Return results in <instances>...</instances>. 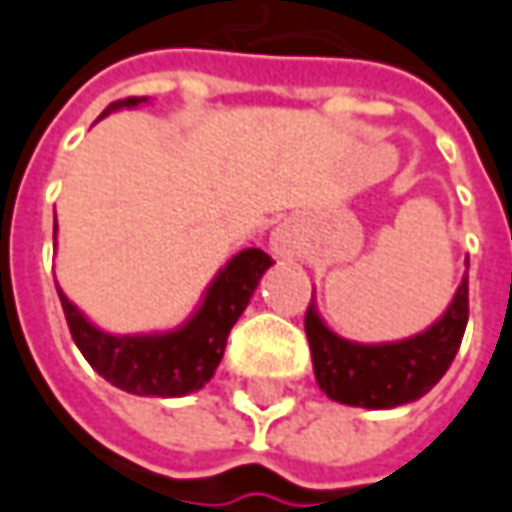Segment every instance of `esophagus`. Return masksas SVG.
<instances>
[{"label": "esophagus", "instance_id": "34e87169", "mask_svg": "<svg viewBox=\"0 0 512 512\" xmlns=\"http://www.w3.org/2000/svg\"><path fill=\"white\" fill-rule=\"evenodd\" d=\"M297 235L291 232V226H277L272 232V252L277 257H294L297 255Z\"/></svg>", "mask_w": 512, "mask_h": 512}]
</instances>
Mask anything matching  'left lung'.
I'll list each match as a JSON object with an SVG mask.
<instances>
[{
  "instance_id": "1",
  "label": "left lung",
  "mask_w": 512,
  "mask_h": 512,
  "mask_svg": "<svg viewBox=\"0 0 512 512\" xmlns=\"http://www.w3.org/2000/svg\"><path fill=\"white\" fill-rule=\"evenodd\" d=\"M465 326L467 277L442 320L402 343H348L326 328L314 306L306 309V337L317 385L334 402L360 408H397L425 397L450 368Z\"/></svg>"
}]
</instances>
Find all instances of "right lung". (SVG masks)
Wrapping results in <instances>:
<instances>
[{
  "label": "right lung",
  "mask_w": 512,
  "mask_h": 512,
  "mask_svg": "<svg viewBox=\"0 0 512 512\" xmlns=\"http://www.w3.org/2000/svg\"><path fill=\"white\" fill-rule=\"evenodd\" d=\"M141 101L147 98H121L101 115L113 113L118 107H135ZM272 263L274 260L263 249H243L215 277V283L203 297V306L186 326L150 337H113L87 323V317L62 291L59 300L73 343L79 345L84 360L107 382L138 397H184L212 379L223 357L229 331L249 306L257 280Z\"/></svg>",
  "instance_id": "right-lung-1"
}]
</instances>
